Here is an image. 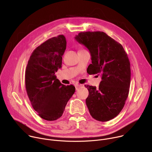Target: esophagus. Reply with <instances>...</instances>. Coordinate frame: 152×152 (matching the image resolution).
Masks as SVG:
<instances>
[{
  "label": "esophagus",
  "mask_w": 152,
  "mask_h": 152,
  "mask_svg": "<svg viewBox=\"0 0 152 152\" xmlns=\"http://www.w3.org/2000/svg\"><path fill=\"white\" fill-rule=\"evenodd\" d=\"M80 86H81V85L80 84H75V88H76V90H77L79 89V88L80 87Z\"/></svg>",
  "instance_id": "34e87169"
}]
</instances>
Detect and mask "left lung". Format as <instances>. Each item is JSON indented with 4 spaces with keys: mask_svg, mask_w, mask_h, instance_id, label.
<instances>
[{
    "mask_svg": "<svg viewBox=\"0 0 152 152\" xmlns=\"http://www.w3.org/2000/svg\"><path fill=\"white\" fill-rule=\"evenodd\" d=\"M75 39L90 52L89 70L102 76L98 88L85 85L90 115L97 121H109L121 112L129 94L131 73L127 55L121 44L103 32H80Z\"/></svg>",
    "mask_w": 152,
    "mask_h": 152,
    "instance_id": "1",
    "label": "left lung"
}]
</instances>
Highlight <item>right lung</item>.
<instances>
[{"label": "right lung", "instance_id": "obj_1", "mask_svg": "<svg viewBox=\"0 0 152 152\" xmlns=\"http://www.w3.org/2000/svg\"><path fill=\"white\" fill-rule=\"evenodd\" d=\"M67 41L63 35L53 37L31 54L25 72V86L31 104L38 115L48 121L60 118L75 92L72 85H64L55 73L61 68Z\"/></svg>", "mask_w": 152, "mask_h": 152}]
</instances>
